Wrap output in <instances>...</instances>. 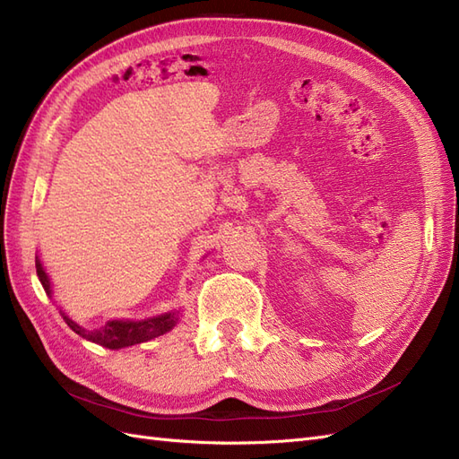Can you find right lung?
<instances>
[{"label":"right lung","mask_w":459,"mask_h":459,"mask_svg":"<svg viewBox=\"0 0 459 459\" xmlns=\"http://www.w3.org/2000/svg\"><path fill=\"white\" fill-rule=\"evenodd\" d=\"M36 272H38L41 285H44V289H46V293L51 295L49 277L44 272V268H41L39 260H36ZM63 319L68 324V327H71L74 333H78L80 337L101 344V346H105V349H124V346L140 344V342L155 339L159 335H164L166 331H170L176 325L178 312H169V314L159 316V317L143 319V322H118V319H113V322H107L103 327L93 329V331L80 327L65 314H63Z\"/></svg>","instance_id":"right-lung-1"}]
</instances>
